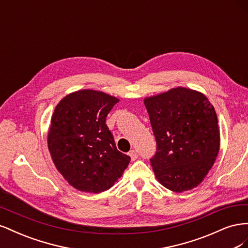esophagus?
Here are the masks:
<instances>
[{"mask_svg": "<svg viewBox=\"0 0 248 248\" xmlns=\"http://www.w3.org/2000/svg\"><path fill=\"white\" fill-rule=\"evenodd\" d=\"M128 154H129V156L131 157L132 160H136V159L138 158V156H139V155H138V152L136 151V150H132V151H130Z\"/></svg>", "mask_w": 248, "mask_h": 248, "instance_id": "esophagus-1", "label": "esophagus"}]
</instances>
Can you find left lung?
<instances>
[{
	"mask_svg": "<svg viewBox=\"0 0 248 248\" xmlns=\"http://www.w3.org/2000/svg\"><path fill=\"white\" fill-rule=\"evenodd\" d=\"M144 103L157 144L150 159L157 181L174 192L197 187L219 152L214 107L206 95L184 87L146 97Z\"/></svg>",
	"mask_w": 248,
	"mask_h": 248,
	"instance_id": "8db88e82",
	"label": "left lung"
}]
</instances>
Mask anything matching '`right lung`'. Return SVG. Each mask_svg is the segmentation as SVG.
<instances>
[{
  "label": "right lung",
  "instance_id": "right-lung-1",
  "mask_svg": "<svg viewBox=\"0 0 248 248\" xmlns=\"http://www.w3.org/2000/svg\"><path fill=\"white\" fill-rule=\"evenodd\" d=\"M119 101L96 90H78L60 100L50 119L47 146L64 179L79 191L109 189L128 167L130 157L116 147L106 124Z\"/></svg>",
  "mask_w": 248,
  "mask_h": 248
}]
</instances>
